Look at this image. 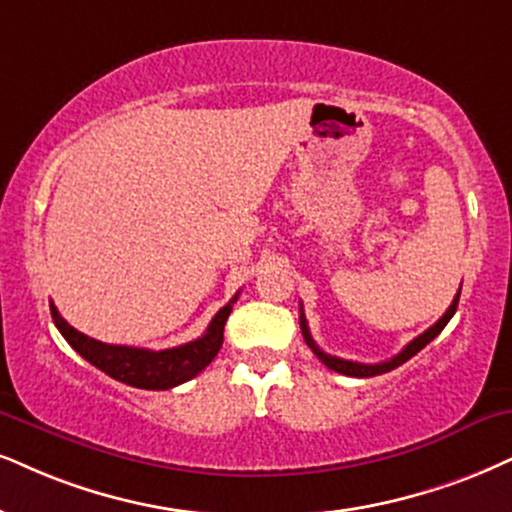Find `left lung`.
Masks as SVG:
<instances>
[{
    "label": "left lung",
    "instance_id": "obj_1",
    "mask_svg": "<svg viewBox=\"0 0 512 512\" xmlns=\"http://www.w3.org/2000/svg\"><path fill=\"white\" fill-rule=\"evenodd\" d=\"M458 299H460V292L456 294V299H453V304L449 306V311H446L444 315H441V318L437 320V323H434V325L430 327V330H425V332L420 334V337H415L413 342L403 346V349H401L399 353H396L394 358H389V361H384V363H375V365L353 363V361H344V358L330 356V353H325L323 349H318V346H315V342H313L311 332H308V323H306L304 308H301V318H299V323H301V334H304L306 344L311 346V351L315 353V356H318L320 361H323L330 370H334V372H342V375H349V377H375V375H382V372H389V370L399 368V365L406 363L408 358H413L415 353H418L420 349H425V346L430 344L432 339L437 337V334H439L441 330H444L446 325H449V320L453 318V313H456V308H458Z\"/></svg>",
    "mask_w": 512,
    "mask_h": 512
}]
</instances>
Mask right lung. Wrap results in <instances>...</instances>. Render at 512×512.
I'll use <instances>...</instances> for the list:
<instances>
[{"instance_id":"right-lung-1","label":"right lung","mask_w":512,"mask_h":512,"mask_svg":"<svg viewBox=\"0 0 512 512\" xmlns=\"http://www.w3.org/2000/svg\"><path fill=\"white\" fill-rule=\"evenodd\" d=\"M235 301L237 294L232 296L230 304L223 306L216 315H213L211 325L206 327V332L201 334L199 339L163 351L97 342V339L87 337V334H82L75 330V327L68 325L66 320L61 318V313L56 311L54 304H49V308H52L54 325L59 327L63 339H66L87 363H92L94 368L106 372L113 380L130 384V387L137 389H170L192 380V377H197L199 372L218 356L220 346H223V330L227 323V315L232 313V304H235Z\"/></svg>"}]
</instances>
